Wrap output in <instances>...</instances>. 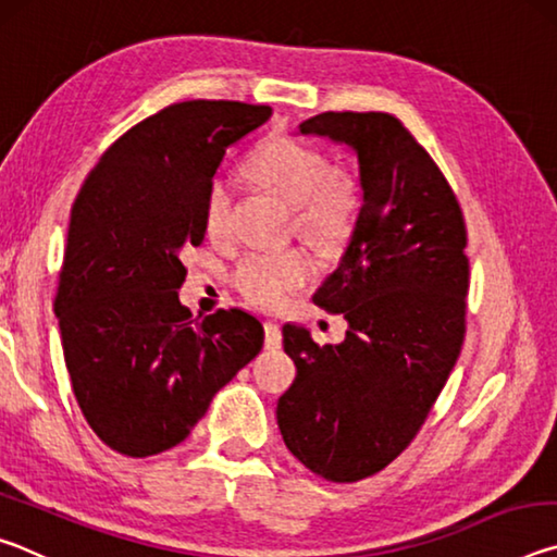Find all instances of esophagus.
Listing matches in <instances>:
<instances>
[{
    "label": "esophagus",
    "mask_w": 557,
    "mask_h": 557,
    "mask_svg": "<svg viewBox=\"0 0 557 557\" xmlns=\"http://www.w3.org/2000/svg\"><path fill=\"white\" fill-rule=\"evenodd\" d=\"M280 346H282L280 324L265 322V348H270V351H275V348H280Z\"/></svg>",
    "instance_id": "obj_1"
}]
</instances>
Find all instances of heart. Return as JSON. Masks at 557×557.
Wrapping results in <instances>:
<instances>
[{
    "label": "heart",
    "mask_w": 557,
    "mask_h": 557,
    "mask_svg": "<svg viewBox=\"0 0 557 557\" xmlns=\"http://www.w3.org/2000/svg\"><path fill=\"white\" fill-rule=\"evenodd\" d=\"M252 182L295 209V228L319 248H338L354 233L363 194L354 174L332 169L326 154L289 137H270L245 164ZM231 188L223 178L206 186L201 223L211 240L228 235ZM312 280V262L301 250L250 252L235 265L231 282L250 305L277 309L292 292Z\"/></svg>",
    "instance_id": "1"
}]
</instances>
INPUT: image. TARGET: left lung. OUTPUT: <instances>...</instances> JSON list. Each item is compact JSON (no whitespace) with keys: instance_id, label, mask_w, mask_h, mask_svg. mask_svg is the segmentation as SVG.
Instances as JSON below:
<instances>
[{"instance_id":"1","label":"left lung","mask_w":557,"mask_h":557,"mask_svg":"<svg viewBox=\"0 0 557 557\" xmlns=\"http://www.w3.org/2000/svg\"><path fill=\"white\" fill-rule=\"evenodd\" d=\"M301 135L358 154L363 203L314 305L344 314L342 344L285 324L297 379L277 403L287 449L326 482L379 474L418 435L467 329L465 215L445 174L388 112H322Z\"/></svg>"}]
</instances>
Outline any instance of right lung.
<instances>
[{"mask_svg": "<svg viewBox=\"0 0 557 557\" xmlns=\"http://www.w3.org/2000/svg\"><path fill=\"white\" fill-rule=\"evenodd\" d=\"M270 115L233 100L174 102L115 139L75 196L53 309L75 400L120 455L184 442L260 354L256 317L191 319L176 289L184 252L203 243L206 186L225 149Z\"/></svg>", "mask_w": 557, "mask_h": 557, "instance_id": "add662e5", "label": "right lung"}]
</instances>
